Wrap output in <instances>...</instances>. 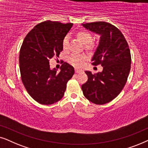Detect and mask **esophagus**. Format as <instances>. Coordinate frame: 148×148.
I'll return each mask as SVG.
<instances>
[{"label":"esophagus","instance_id":"obj_1","mask_svg":"<svg viewBox=\"0 0 148 148\" xmlns=\"http://www.w3.org/2000/svg\"><path fill=\"white\" fill-rule=\"evenodd\" d=\"M81 72V70H78V69H75V72H76V73H79V72Z\"/></svg>","mask_w":148,"mask_h":148}]
</instances>
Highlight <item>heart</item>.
<instances>
[{
	"label": "heart",
	"instance_id": "b5f03b06",
	"mask_svg": "<svg viewBox=\"0 0 148 148\" xmlns=\"http://www.w3.org/2000/svg\"><path fill=\"white\" fill-rule=\"evenodd\" d=\"M78 38H79L80 41L84 44L90 42L92 40V36L89 32L86 30H81L78 32L77 34ZM69 42V36H66L64 37V40L62 41V47L64 50L68 49ZM90 47V46H89ZM88 60V56L85 54H76L73 53L69 56L68 59V62L72 65V66L76 67V68H80L83 66L86 61Z\"/></svg>",
	"mask_w": 148,
	"mask_h": 148
}]
</instances>
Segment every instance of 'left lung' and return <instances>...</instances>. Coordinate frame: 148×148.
<instances>
[{"label": "left lung", "instance_id": "1", "mask_svg": "<svg viewBox=\"0 0 148 148\" xmlns=\"http://www.w3.org/2000/svg\"><path fill=\"white\" fill-rule=\"evenodd\" d=\"M82 25L100 35L92 64L101 65L103 71L94 74L85 71L88 80L81 88L88 101L102 105L115 99L123 89L131 70V52L125 36L114 25L105 21Z\"/></svg>", "mask_w": 148, "mask_h": 148}]
</instances>
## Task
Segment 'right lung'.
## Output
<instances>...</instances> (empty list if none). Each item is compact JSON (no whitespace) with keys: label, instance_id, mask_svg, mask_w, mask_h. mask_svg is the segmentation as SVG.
<instances>
[{"label":"right lung","instance_id":"1","mask_svg":"<svg viewBox=\"0 0 148 148\" xmlns=\"http://www.w3.org/2000/svg\"><path fill=\"white\" fill-rule=\"evenodd\" d=\"M73 25L50 20L33 27L25 37L19 51L21 78L35 101L50 105L62 99L66 84L74 74L73 66L63 62L60 72L50 69L49 61L63 50L62 41Z\"/></svg>","mask_w":148,"mask_h":148}]
</instances>
